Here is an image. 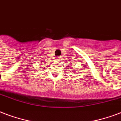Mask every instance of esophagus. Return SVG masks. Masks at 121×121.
<instances>
[{
	"label": "esophagus",
	"instance_id": "esophagus-1",
	"mask_svg": "<svg viewBox=\"0 0 121 121\" xmlns=\"http://www.w3.org/2000/svg\"><path fill=\"white\" fill-rule=\"evenodd\" d=\"M57 60H60V57H57Z\"/></svg>",
	"mask_w": 121,
	"mask_h": 121
}]
</instances>
